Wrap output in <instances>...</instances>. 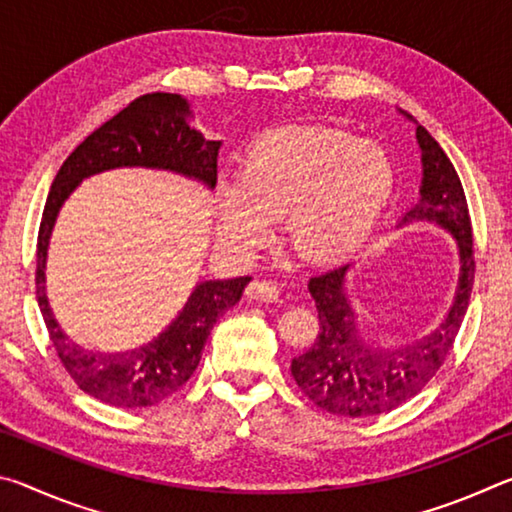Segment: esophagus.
<instances>
[{"instance_id": "obj_1", "label": "esophagus", "mask_w": 512, "mask_h": 512, "mask_svg": "<svg viewBox=\"0 0 512 512\" xmlns=\"http://www.w3.org/2000/svg\"><path fill=\"white\" fill-rule=\"evenodd\" d=\"M246 296L259 302H277L280 300V287L271 280H253L248 284Z\"/></svg>"}]
</instances>
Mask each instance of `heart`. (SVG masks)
<instances>
[{"label": "heart", "instance_id": "b5f03b06", "mask_svg": "<svg viewBox=\"0 0 512 512\" xmlns=\"http://www.w3.org/2000/svg\"><path fill=\"white\" fill-rule=\"evenodd\" d=\"M391 192V160L377 144L329 128H277L250 146L237 183L221 187L219 230L232 244L257 246L282 216L291 253L325 264L368 237Z\"/></svg>", "mask_w": 512, "mask_h": 512}]
</instances>
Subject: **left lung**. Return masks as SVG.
I'll use <instances>...</instances> for the list:
<instances>
[{
	"label": "left lung",
	"mask_w": 512,
	"mask_h": 512,
	"mask_svg": "<svg viewBox=\"0 0 512 512\" xmlns=\"http://www.w3.org/2000/svg\"><path fill=\"white\" fill-rule=\"evenodd\" d=\"M422 149L420 201L400 225L429 221L456 239L461 275L449 314L431 334L393 348L368 345L359 336L357 314L345 293L350 264L309 280L318 309V336L311 348L291 361V375L311 402L345 418H370L397 409L418 395L443 366L461 329L474 282L472 221L454 164L433 137L418 126Z\"/></svg>",
	"instance_id": "8db88e82"
}]
</instances>
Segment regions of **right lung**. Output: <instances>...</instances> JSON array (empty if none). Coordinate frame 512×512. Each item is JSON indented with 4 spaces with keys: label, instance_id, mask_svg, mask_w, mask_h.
Returning a JSON list of instances; mask_svg holds the SVG:
<instances>
[{
    "label": "right lung",
    "instance_id": "right-lung-1",
    "mask_svg": "<svg viewBox=\"0 0 512 512\" xmlns=\"http://www.w3.org/2000/svg\"><path fill=\"white\" fill-rule=\"evenodd\" d=\"M189 115V103L180 94L153 92L131 101L69 153L51 183L42 212L36 253V296L51 345L83 393L119 409L153 406L187 384L198 368L214 323L241 300L250 277L196 284L176 320L158 339L142 348L94 352L69 341L51 314L45 287L49 237L67 196L83 178L94 173L119 167L164 169L194 178L212 189L216 185V155L221 142L205 140L203 133L189 126Z\"/></svg>",
    "mask_w": 512,
    "mask_h": 512
}]
</instances>
